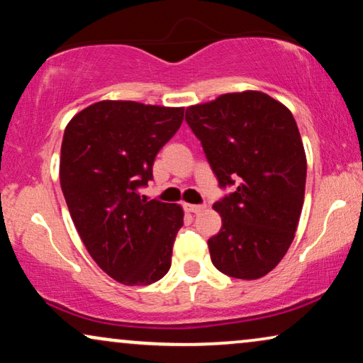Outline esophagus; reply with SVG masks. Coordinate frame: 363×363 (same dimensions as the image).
Segmentation results:
<instances>
[{
    "label": "esophagus",
    "mask_w": 363,
    "mask_h": 363,
    "mask_svg": "<svg viewBox=\"0 0 363 363\" xmlns=\"http://www.w3.org/2000/svg\"><path fill=\"white\" fill-rule=\"evenodd\" d=\"M187 212H192V214H197V212L204 211L206 206H196V204H184Z\"/></svg>",
    "instance_id": "34e87169"
}]
</instances>
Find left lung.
I'll use <instances>...</instances> for the list:
<instances>
[{
	"label": "left lung",
	"instance_id": "left-lung-1",
	"mask_svg": "<svg viewBox=\"0 0 363 363\" xmlns=\"http://www.w3.org/2000/svg\"><path fill=\"white\" fill-rule=\"evenodd\" d=\"M186 121L220 187L238 186L214 204L222 227L207 240L212 264L234 279L264 277L291 247L303 206L307 157L296 119L249 89L189 106Z\"/></svg>",
	"mask_w": 363,
	"mask_h": 363
}]
</instances>
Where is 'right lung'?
<instances>
[{
	"mask_svg": "<svg viewBox=\"0 0 363 363\" xmlns=\"http://www.w3.org/2000/svg\"><path fill=\"white\" fill-rule=\"evenodd\" d=\"M182 119L184 108L104 99L65 129L60 182L71 219L94 262L124 286H149L171 267L184 211L136 189Z\"/></svg>",
	"mask_w": 363,
	"mask_h": 363,
	"instance_id": "add662e5",
	"label": "right lung"
}]
</instances>
